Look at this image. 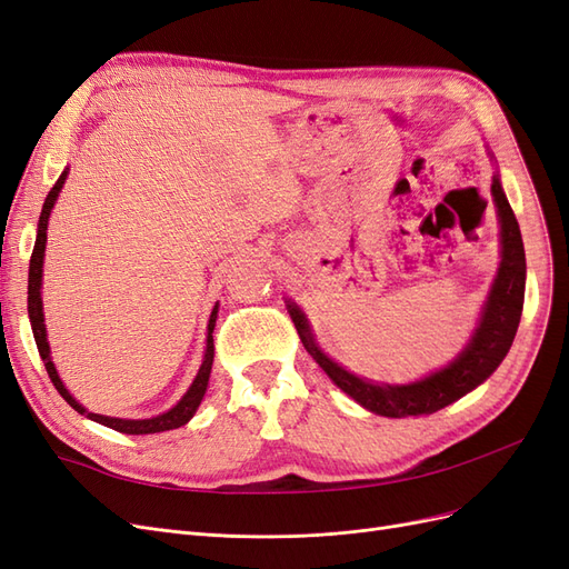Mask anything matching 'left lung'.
I'll list each match as a JSON object with an SVG mask.
<instances>
[{"instance_id": "1", "label": "left lung", "mask_w": 569, "mask_h": 569, "mask_svg": "<svg viewBox=\"0 0 569 569\" xmlns=\"http://www.w3.org/2000/svg\"><path fill=\"white\" fill-rule=\"evenodd\" d=\"M491 194L498 211V222H501V266H498V274L470 343L449 368L429 375L420 382L401 387L360 380V377L337 366L332 358H327L316 347L311 330H308L306 316L295 303H289V316L297 325V332L303 341L306 351L316 358V363L341 391H347L353 401L377 412V416L408 418L437 412L485 382L487 377L501 366V360L510 351L522 316L527 263L518 218H515L510 209V203L503 194V187L498 182V176H493Z\"/></svg>"}]
</instances>
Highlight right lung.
I'll return each instance as SVG.
<instances>
[{
	"label": "right lung",
	"instance_id": "obj_1",
	"mask_svg": "<svg viewBox=\"0 0 569 569\" xmlns=\"http://www.w3.org/2000/svg\"><path fill=\"white\" fill-rule=\"evenodd\" d=\"M68 176V168L59 176L57 184L51 187V192L44 199L42 206V213H40V222H38V239H36V249H32L30 256V272H28V316H30V327H32V337H36L38 343V351L42 356V363L47 368V375L51 385L57 387V391L63 396V401L71 406L73 410H78L80 416L90 418L99 425L111 427L116 432H123V435H157V432H168V429H178L182 425H187L192 420V416L197 412L206 387H209V377H211V366H213V327H216V318H218V306L213 308L211 320H209V337H206V353H203V363L194 377L192 387L187 389V393L178 401V406L170 408L163 416L157 418H149V420H123V418H109V416H99V412H90L84 410L68 389L63 387V382L59 380L57 368L51 363V356H49V341H47V327H44V316H42V297H40V289H42V261H44V244H47V222L51 216V209H54L57 197L61 192V187L66 182Z\"/></svg>",
	"mask_w": 569,
	"mask_h": 569
}]
</instances>
